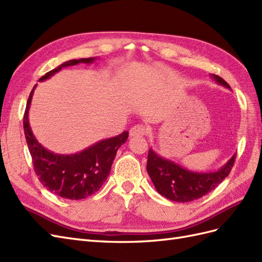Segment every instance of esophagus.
Returning <instances> with one entry per match:
<instances>
[{"label":"esophagus","instance_id":"obj_1","mask_svg":"<svg viewBox=\"0 0 262 262\" xmlns=\"http://www.w3.org/2000/svg\"><path fill=\"white\" fill-rule=\"evenodd\" d=\"M147 133L146 126L143 124H136L130 129V137H142Z\"/></svg>","mask_w":262,"mask_h":262}]
</instances>
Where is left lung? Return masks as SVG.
<instances>
[{
	"label": "left lung",
	"mask_w": 262,
	"mask_h": 262,
	"mask_svg": "<svg viewBox=\"0 0 262 262\" xmlns=\"http://www.w3.org/2000/svg\"><path fill=\"white\" fill-rule=\"evenodd\" d=\"M217 83L230 89L229 84L222 77L211 74ZM236 155H232L218 171L193 172L176 164L175 162L162 158L152 148L148 150L146 171L158 192L165 199L173 202L187 203L201 199L211 192L230 173L235 163Z\"/></svg>",
	"instance_id": "obj_1"
}]
</instances>
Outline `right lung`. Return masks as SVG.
Wrapping results in <instances>:
<instances>
[{
    "mask_svg": "<svg viewBox=\"0 0 262 262\" xmlns=\"http://www.w3.org/2000/svg\"><path fill=\"white\" fill-rule=\"evenodd\" d=\"M95 59L96 57H90L65 61L40 77L39 81L51 78L63 67L78 65L79 62L91 63ZM36 86L37 84H35L28 97L23 121L26 143L35 173L44 187L55 195L66 200L86 199L98 192L107 180L118 148L125 143L129 132L123 131L117 137L99 141L75 154H56L49 151L35 138L28 122V110Z\"/></svg>",
    "mask_w": 262,
    "mask_h": 262,
    "instance_id": "1",
    "label": "right lung"
}]
</instances>
